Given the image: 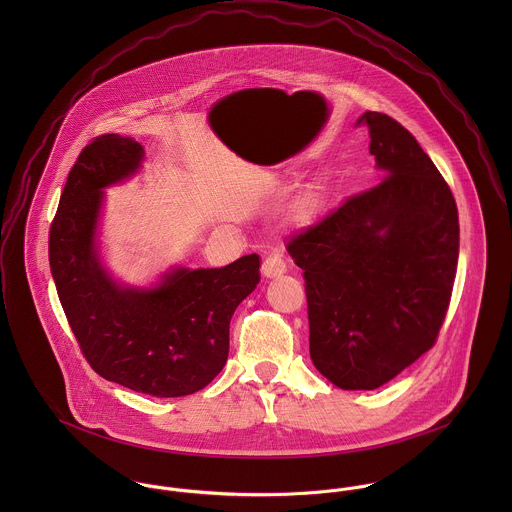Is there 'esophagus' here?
I'll use <instances>...</instances> for the list:
<instances>
[{
  "mask_svg": "<svg viewBox=\"0 0 512 512\" xmlns=\"http://www.w3.org/2000/svg\"><path fill=\"white\" fill-rule=\"evenodd\" d=\"M288 264L280 254H270L264 262H262V274L266 278H278L282 274H286Z\"/></svg>",
  "mask_w": 512,
  "mask_h": 512,
  "instance_id": "34e87169",
  "label": "esophagus"
}]
</instances>
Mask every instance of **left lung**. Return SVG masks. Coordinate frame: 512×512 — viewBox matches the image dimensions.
Masks as SVG:
<instances>
[{
	"instance_id": "8db88e82",
	"label": "left lung",
	"mask_w": 512,
	"mask_h": 512,
	"mask_svg": "<svg viewBox=\"0 0 512 512\" xmlns=\"http://www.w3.org/2000/svg\"><path fill=\"white\" fill-rule=\"evenodd\" d=\"M384 179L288 240L303 270L309 355L343 390H374L438 341L459 258L449 185L394 118L365 112Z\"/></svg>"
}]
</instances>
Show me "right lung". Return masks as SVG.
I'll list each match as a JSON object with an SVG mask.
<instances>
[{
  "instance_id": "1",
  "label": "right lung",
  "mask_w": 512,
  "mask_h": 512,
  "mask_svg": "<svg viewBox=\"0 0 512 512\" xmlns=\"http://www.w3.org/2000/svg\"><path fill=\"white\" fill-rule=\"evenodd\" d=\"M144 147L104 134L76 157L49 232V264L78 347L102 378L157 398L205 388L228 359L234 309L260 282V256L224 268H177L151 290L118 286L102 268V189L140 167Z\"/></svg>"
}]
</instances>
